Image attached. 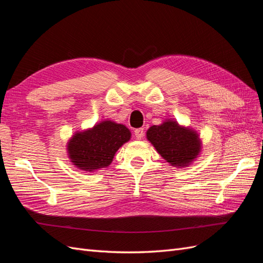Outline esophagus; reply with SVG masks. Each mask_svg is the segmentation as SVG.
<instances>
[{
  "instance_id": "1",
  "label": "esophagus",
  "mask_w": 263,
  "mask_h": 263,
  "mask_svg": "<svg viewBox=\"0 0 263 263\" xmlns=\"http://www.w3.org/2000/svg\"><path fill=\"white\" fill-rule=\"evenodd\" d=\"M134 134H135V137H136L137 139L140 140L142 137H144L145 129H144V128H137V129H135Z\"/></svg>"
}]
</instances>
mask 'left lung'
<instances>
[{
    "label": "left lung",
    "instance_id": "8db88e82",
    "mask_svg": "<svg viewBox=\"0 0 263 263\" xmlns=\"http://www.w3.org/2000/svg\"><path fill=\"white\" fill-rule=\"evenodd\" d=\"M147 139L158 154L173 166H186L200 155L202 142L197 133L168 119L147 130Z\"/></svg>",
    "mask_w": 263,
    "mask_h": 263
}]
</instances>
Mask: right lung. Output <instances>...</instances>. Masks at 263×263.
I'll return each instance as SVG.
<instances>
[{
  "label": "right lung",
  "mask_w": 263,
  "mask_h": 263,
  "mask_svg": "<svg viewBox=\"0 0 263 263\" xmlns=\"http://www.w3.org/2000/svg\"><path fill=\"white\" fill-rule=\"evenodd\" d=\"M126 126L103 121L93 128L77 132L68 142V156L77 168L93 172L112 163L116 151L130 139Z\"/></svg>",
  "instance_id": "add662e5"
}]
</instances>
